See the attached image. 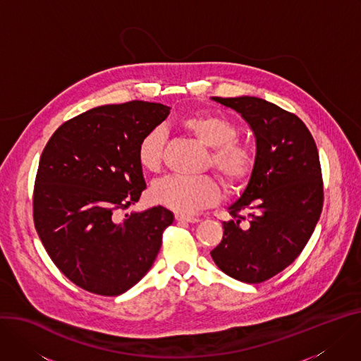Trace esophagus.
Here are the masks:
<instances>
[{"mask_svg":"<svg viewBox=\"0 0 361 361\" xmlns=\"http://www.w3.org/2000/svg\"><path fill=\"white\" fill-rule=\"evenodd\" d=\"M176 220L177 221H187V223H197V221H200L197 217H190V216H184V214H180V213L176 214Z\"/></svg>","mask_w":361,"mask_h":361,"instance_id":"obj_1","label":"esophagus"}]
</instances>
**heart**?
I'll return each mask as SVG.
<instances>
[{"label":"heart","mask_w":361,"mask_h":361,"mask_svg":"<svg viewBox=\"0 0 361 361\" xmlns=\"http://www.w3.org/2000/svg\"><path fill=\"white\" fill-rule=\"evenodd\" d=\"M181 126L195 140L210 148L209 166L228 190L243 187L255 169L252 147L238 140V126L223 115L202 112L181 119ZM166 134L152 128L137 145L140 167L148 173H158L162 167ZM151 200L180 214H192L213 206L220 199V187L212 177H167L151 188Z\"/></svg>","instance_id":"heart-1"}]
</instances>
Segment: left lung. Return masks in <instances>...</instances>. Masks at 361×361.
<instances>
[{
    "label": "left lung",
    "instance_id": "8db88e82",
    "mask_svg": "<svg viewBox=\"0 0 361 361\" xmlns=\"http://www.w3.org/2000/svg\"><path fill=\"white\" fill-rule=\"evenodd\" d=\"M213 99L250 125L256 162L210 255L226 275L260 283L300 256L317 226L324 203L318 149L305 123L275 104L253 96Z\"/></svg>",
    "mask_w": 361,
    "mask_h": 361
}]
</instances>
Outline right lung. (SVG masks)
<instances>
[{"label":"right lung","mask_w":361,"mask_h":361,"mask_svg":"<svg viewBox=\"0 0 361 361\" xmlns=\"http://www.w3.org/2000/svg\"><path fill=\"white\" fill-rule=\"evenodd\" d=\"M169 114L144 101L97 106L60 125L43 149L36 231L60 272L85 290L116 297L138 283L174 221L161 206L116 220L145 190L137 145Z\"/></svg>","instance_id":"1"}]
</instances>
